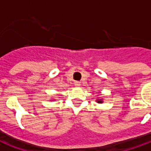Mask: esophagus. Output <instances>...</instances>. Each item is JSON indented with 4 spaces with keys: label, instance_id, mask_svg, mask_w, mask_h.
Segmentation results:
<instances>
[{
    "label": "esophagus",
    "instance_id": "obj_1",
    "mask_svg": "<svg viewBox=\"0 0 151 151\" xmlns=\"http://www.w3.org/2000/svg\"><path fill=\"white\" fill-rule=\"evenodd\" d=\"M80 85H81V83H80V82H78V81L74 82V86H80Z\"/></svg>",
    "mask_w": 151,
    "mask_h": 151
}]
</instances>
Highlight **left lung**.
I'll use <instances>...</instances> for the list:
<instances>
[{
	"mask_svg": "<svg viewBox=\"0 0 151 151\" xmlns=\"http://www.w3.org/2000/svg\"><path fill=\"white\" fill-rule=\"evenodd\" d=\"M97 102H98V103H102L101 100H98V101H97Z\"/></svg>",
	"mask_w": 151,
	"mask_h": 151,
	"instance_id": "obj_1",
	"label": "left lung"
}]
</instances>
